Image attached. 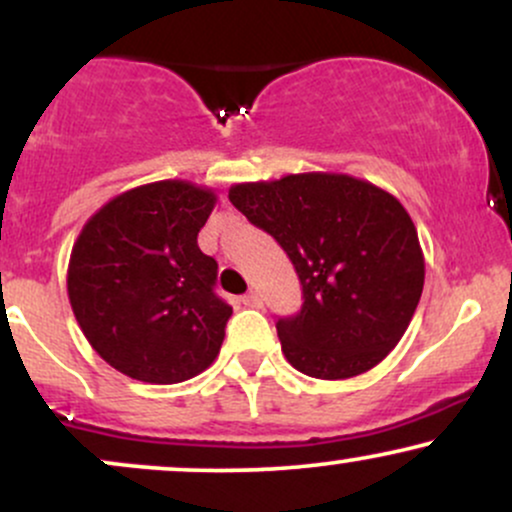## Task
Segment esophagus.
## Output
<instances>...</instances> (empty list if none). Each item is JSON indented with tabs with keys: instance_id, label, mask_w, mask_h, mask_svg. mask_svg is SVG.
Listing matches in <instances>:
<instances>
[{
	"instance_id": "1",
	"label": "esophagus",
	"mask_w": 512,
	"mask_h": 512,
	"mask_svg": "<svg viewBox=\"0 0 512 512\" xmlns=\"http://www.w3.org/2000/svg\"><path fill=\"white\" fill-rule=\"evenodd\" d=\"M240 303L248 305V308H260V305H262V298H260V293L250 291V293H245L243 298H240Z\"/></svg>"
}]
</instances>
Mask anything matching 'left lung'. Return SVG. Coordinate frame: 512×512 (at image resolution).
<instances>
[{
  "label": "left lung",
  "instance_id": "left-lung-1",
  "mask_svg": "<svg viewBox=\"0 0 512 512\" xmlns=\"http://www.w3.org/2000/svg\"><path fill=\"white\" fill-rule=\"evenodd\" d=\"M228 199L284 248L301 279V313L276 322L286 361L320 380L378 366L424 291V252L399 199L344 173L240 182Z\"/></svg>",
  "mask_w": 512,
  "mask_h": 512
}]
</instances>
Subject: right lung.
Masks as SVG:
<instances>
[{"label":"right lung","mask_w":512,"mask_h":512,"mask_svg":"<svg viewBox=\"0 0 512 512\" xmlns=\"http://www.w3.org/2000/svg\"><path fill=\"white\" fill-rule=\"evenodd\" d=\"M216 192L158 180L103 204L76 238L67 293L88 344L134 380L173 385L207 370L233 308L197 233Z\"/></svg>","instance_id":"obj_1"}]
</instances>
